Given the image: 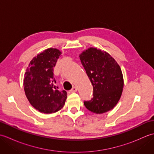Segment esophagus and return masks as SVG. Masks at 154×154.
<instances>
[{"label":"esophagus","mask_w":154,"mask_h":154,"mask_svg":"<svg viewBox=\"0 0 154 154\" xmlns=\"http://www.w3.org/2000/svg\"><path fill=\"white\" fill-rule=\"evenodd\" d=\"M77 91V88L76 87H73V88H72L71 89V91L72 93H75V92H76V91Z\"/></svg>","instance_id":"1"}]
</instances>
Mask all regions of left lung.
Returning a JSON list of instances; mask_svg holds the SVG:
<instances>
[{
  "instance_id": "1",
  "label": "left lung",
  "mask_w": 154,
  "mask_h": 154,
  "mask_svg": "<svg viewBox=\"0 0 154 154\" xmlns=\"http://www.w3.org/2000/svg\"><path fill=\"white\" fill-rule=\"evenodd\" d=\"M79 57L93 87L94 97L89 101H85V106L95 114L113 109L124 87L120 65L109 53L94 47L83 50Z\"/></svg>"
}]
</instances>
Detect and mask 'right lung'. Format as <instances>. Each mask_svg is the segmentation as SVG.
I'll use <instances>...</instances> for the list:
<instances>
[{
  "instance_id": "right-lung-1",
  "label": "right lung",
  "mask_w": 154,
  "mask_h": 154,
  "mask_svg": "<svg viewBox=\"0 0 154 154\" xmlns=\"http://www.w3.org/2000/svg\"><path fill=\"white\" fill-rule=\"evenodd\" d=\"M61 54L57 48H48L33 57L24 76V90L29 103L44 114L56 112L63 107L67 94L55 86L54 67Z\"/></svg>"
}]
</instances>
